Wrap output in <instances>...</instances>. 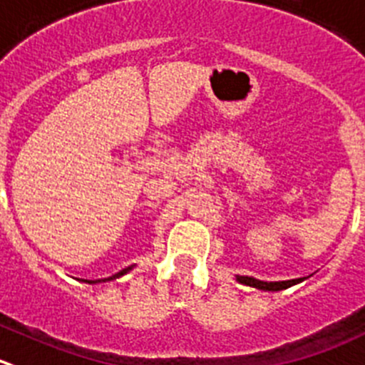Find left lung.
<instances>
[{"instance_id":"8db88e82","label":"left lung","mask_w":365,"mask_h":365,"mask_svg":"<svg viewBox=\"0 0 365 365\" xmlns=\"http://www.w3.org/2000/svg\"><path fill=\"white\" fill-rule=\"evenodd\" d=\"M305 278H296V280H285V282H264V280H257L253 277H239L237 274V282L242 285H247V287H255V289H260V291H271V292H277V291H284V289L292 287V285L299 284L303 282Z\"/></svg>"}]
</instances>
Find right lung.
Returning a JSON list of instances; mask_svg holds the SVG:
<instances>
[{
    "label": "right lung",
    "instance_id": "add662e5",
    "mask_svg": "<svg viewBox=\"0 0 365 365\" xmlns=\"http://www.w3.org/2000/svg\"><path fill=\"white\" fill-rule=\"evenodd\" d=\"M132 269H133V265H130V267H126V269H123V271L115 272V274H112V277L103 278V280H81V282H85V284H101V282H112V280H115V278H121L123 274H126V272L132 271Z\"/></svg>",
    "mask_w": 365,
    "mask_h": 365
}]
</instances>
